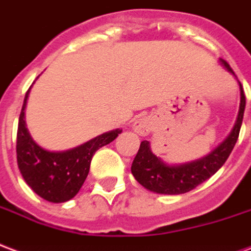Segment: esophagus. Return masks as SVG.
<instances>
[{"label":"esophagus","instance_id":"obj_1","mask_svg":"<svg viewBox=\"0 0 251 251\" xmlns=\"http://www.w3.org/2000/svg\"><path fill=\"white\" fill-rule=\"evenodd\" d=\"M132 129L135 132L140 135V136H146L148 133L151 132L152 129V122L151 119L147 118V116H142L140 119H136L135 123L132 126Z\"/></svg>","mask_w":251,"mask_h":251}]
</instances>
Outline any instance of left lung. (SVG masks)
I'll list each match as a JSON object with an SVG mask.
<instances>
[{"instance_id":"1","label":"left lung","mask_w":251,"mask_h":251,"mask_svg":"<svg viewBox=\"0 0 251 251\" xmlns=\"http://www.w3.org/2000/svg\"><path fill=\"white\" fill-rule=\"evenodd\" d=\"M219 60L223 67L234 75L230 65L222 58ZM239 89H241V104H239L238 118L234 124V128L227 138L214 151L208 153L207 156L190 163L170 166L164 163L155 153H152L150 142L143 140L131 166V173L139 183L144 188L156 194L178 195V194L191 191L193 188L207 180L210 176H213L227 160L228 155L231 153L234 146L238 140L245 105H246V98L241 83H239Z\"/></svg>"}]
</instances>
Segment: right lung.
<instances>
[{"instance_id": "add662e5", "label": "right lung", "mask_w": 251, "mask_h": 251, "mask_svg": "<svg viewBox=\"0 0 251 251\" xmlns=\"http://www.w3.org/2000/svg\"><path fill=\"white\" fill-rule=\"evenodd\" d=\"M29 92L24 99L23 109L18 119L17 164L24 180L38 197L53 203L72 199L89 173V166L95 152L118 138L122 129L101 133L76 148L53 152L40 147L30 136L25 124V107Z\"/></svg>"}]
</instances>
